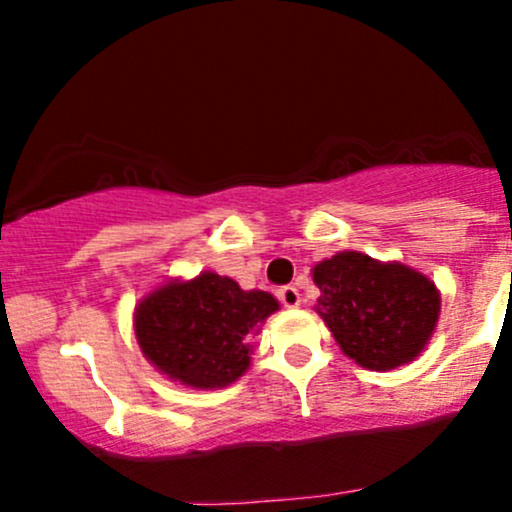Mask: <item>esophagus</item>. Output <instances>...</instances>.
I'll use <instances>...</instances> for the list:
<instances>
[{"label": "esophagus", "mask_w": 512, "mask_h": 512, "mask_svg": "<svg viewBox=\"0 0 512 512\" xmlns=\"http://www.w3.org/2000/svg\"><path fill=\"white\" fill-rule=\"evenodd\" d=\"M280 302L285 304L287 309H294V307H299V302H302V297H299V292H297V287H292V285H287V287H282L280 292Z\"/></svg>", "instance_id": "1"}]
</instances>
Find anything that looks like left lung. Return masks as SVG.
<instances>
[{
  "label": "left lung",
  "mask_w": 512,
  "mask_h": 512,
  "mask_svg": "<svg viewBox=\"0 0 512 512\" xmlns=\"http://www.w3.org/2000/svg\"><path fill=\"white\" fill-rule=\"evenodd\" d=\"M317 314L349 359L391 371L421 356L436 332L441 292L404 262L344 250L312 267Z\"/></svg>",
  "instance_id": "8db88e82"
}]
</instances>
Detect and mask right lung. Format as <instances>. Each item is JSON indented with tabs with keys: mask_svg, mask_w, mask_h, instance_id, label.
<instances>
[{
	"mask_svg": "<svg viewBox=\"0 0 512 512\" xmlns=\"http://www.w3.org/2000/svg\"><path fill=\"white\" fill-rule=\"evenodd\" d=\"M280 302L262 289H242L218 272L193 280L170 277L143 294L133 332L160 374L190 389H225L252 361V337Z\"/></svg>",
	"mask_w": 512,
	"mask_h": 512,
	"instance_id": "obj_1",
	"label": "right lung"
}]
</instances>
